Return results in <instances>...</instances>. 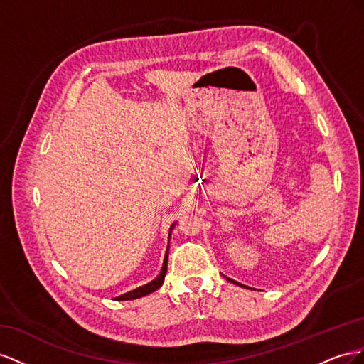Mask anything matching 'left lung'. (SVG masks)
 <instances>
[{
	"instance_id": "8db88e82",
	"label": "left lung",
	"mask_w": 364,
	"mask_h": 364,
	"mask_svg": "<svg viewBox=\"0 0 364 364\" xmlns=\"http://www.w3.org/2000/svg\"><path fill=\"white\" fill-rule=\"evenodd\" d=\"M227 280H230V282H233V284H236V285H240V287H245V285H242V284H237V282H235V280H232V279H228V277H227Z\"/></svg>"
}]
</instances>
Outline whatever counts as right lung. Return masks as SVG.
Here are the masks:
<instances>
[{
  "instance_id": "right-lung-1",
  "label": "right lung",
  "mask_w": 364,
  "mask_h": 364,
  "mask_svg": "<svg viewBox=\"0 0 364 364\" xmlns=\"http://www.w3.org/2000/svg\"><path fill=\"white\" fill-rule=\"evenodd\" d=\"M172 228H173V225L171 227V230H172ZM169 235H171V233H169ZM168 255H169V248H168V250H166L161 272H160V274H159L157 277H155V279L152 280V282H149V284H146V285H143V287H139V288H136V289H132V291H129V293H124V294L116 297V300H132V299H139V297H143V296L154 293L155 289H159V288L163 285V282H164L166 272H168Z\"/></svg>"
}]
</instances>
